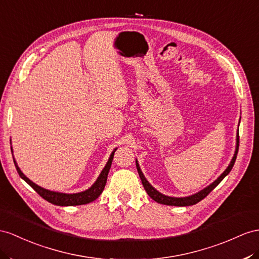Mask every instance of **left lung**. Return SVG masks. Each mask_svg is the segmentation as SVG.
Returning <instances> with one entry per match:
<instances>
[{
	"instance_id": "8db88e82",
	"label": "left lung",
	"mask_w": 259,
	"mask_h": 259,
	"mask_svg": "<svg viewBox=\"0 0 259 259\" xmlns=\"http://www.w3.org/2000/svg\"><path fill=\"white\" fill-rule=\"evenodd\" d=\"M240 120H241V119H240ZM238 142H240V140H238V129H237L236 145H235L234 155H233V157H232V160H231V162L229 164V166L225 168V170L223 171V173L220 176H219L213 183H211L209 186L204 187L200 191H198V193H196L194 195L187 196V197H170V196L164 195V194L160 193V191H158V190H156L148 182L147 178H145V176L143 175L142 170L140 168V165H139V163H138V160H136V165H137L138 173H139V176H140V178H141V182H142V185H143L145 191H147L148 195L152 199H153L154 201H156L158 203H162V204H166V205H176V207H186V205H193V204H196L199 201H201L204 197H207L208 194H210L211 191L213 190L218 186V185L221 183V181L223 180V178L230 173L232 167H233V165L235 163V160H236V155H237V152H238Z\"/></svg>"
}]
</instances>
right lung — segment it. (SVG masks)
<instances>
[{
    "label": "right lung",
    "mask_w": 259,
    "mask_h": 259,
    "mask_svg": "<svg viewBox=\"0 0 259 259\" xmlns=\"http://www.w3.org/2000/svg\"><path fill=\"white\" fill-rule=\"evenodd\" d=\"M11 150L13 153L12 147H11ZM116 150H117V148L114 149V151L111 152L107 163H106L105 167L103 168L101 174H99V176L97 177L95 183L93 184L89 189H86L84 191H79V193H75V194L59 193V191H54V190L42 188L41 186H39V185L35 184L34 182H31L29 178L23 173L21 168L18 167L14 156H13V160H14V164H15L17 173L19 174V176H21V178H23V180L27 183L38 195H40L45 199V200L49 201L50 203H54L56 205H62V207H68V205H79V204L90 203L92 201L96 200V199L101 196V194L103 193V190L105 188L106 182H107V176H108L109 169L111 166V162H112V160H114V154H115Z\"/></svg>",
    "instance_id": "obj_1"
}]
</instances>
